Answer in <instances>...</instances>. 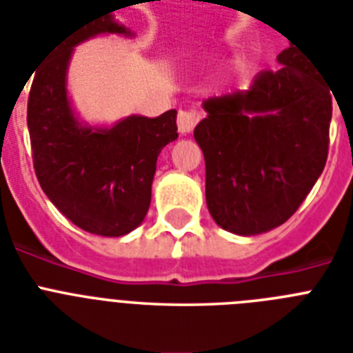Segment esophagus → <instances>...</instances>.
I'll return each mask as SVG.
<instances>
[{"instance_id": "1", "label": "esophagus", "mask_w": 353, "mask_h": 353, "mask_svg": "<svg viewBox=\"0 0 353 353\" xmlns=\"http://www.w3.org/2000/svg\"><path fill=\"white\" fill-rule=\"evenodd\" d=\"M200 112L196 111H179V118H176V123H179L180 134H188L194 129V125L199 123Z\"/></svg>"}]
</instances>
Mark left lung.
Masks as SVG:
<instances>
[{"mask_svg":"<svg viewBox=\"0 0 353 353\" xmlns=\"http://www.w3.org/2000/svg\"><path fill=\"white\" fill-rule=\"evenodd\" d=\"M246 91L204 100L194 128L205 160V202L222 230L252 236L284 224L328 159L332 94L299 47L277 56Z\"/></svg>","mask_w":353,"mask_h":353,"instance_id":"8db88e82","label":"left lung"}]
</instances>
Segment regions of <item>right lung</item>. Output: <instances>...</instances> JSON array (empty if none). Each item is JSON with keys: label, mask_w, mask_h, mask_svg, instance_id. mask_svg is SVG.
<instances>
[{"label": "right lung", "mask_w": 353, "mask_h": 353, "mask_svg": "<svg viewBox=\"0 0 353 353\" xmlns=\"http://www.w3.org/2000/svg\"><path fill=\"white\" fill-rule=\"evenodd\" d=\"M98 34L134 36L109 12L61 36L36 69L27 125L34 171L50 202L81 230L122 236L148 215L157 159L179 138L176 111L131 114L111 128L80 122L67 94V69L76 45Z\"/></svg>", "instance_id": "add662e5"}]
</instances>
